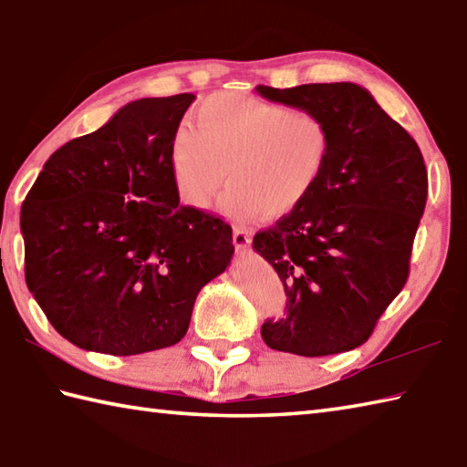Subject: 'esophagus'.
Masks as SVG:
<instances>
[{
	"instance_id": "1",
	"label": "esophagus",
	"mask_w": 467,
	"mask_h": 467,
	"mask_svg": "<svg viewBox=\"0 0 467 467\" xmlns=\"http://www.w3.org/2000/svg\"><path fill=\"white\" fill-rule=\"evenodd\" d=\"M250 244H252L250 232L244 230V227H237V230H234V245L237 247V250H245Z\"/></svg>"
}]
</instances>
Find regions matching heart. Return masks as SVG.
<instances>
[{
    "label": "heart",
    "mask_w": 467,
    "mask_h": 467,
    "mask_svg": "<svg viewBox=\"0 0 467 467\" xmlns=\"http://www.w3.org/2000/svg\"><path fill=\"white\" fill-rule=\"evenodd\" d=\"M335 139L320 114L240 94L199 102L169 145V175L187 207H212L225 179V213L234 220L296 212L325 177Z\"/></svg>",
    "instance_id": "obj_1"
}]
</instances>
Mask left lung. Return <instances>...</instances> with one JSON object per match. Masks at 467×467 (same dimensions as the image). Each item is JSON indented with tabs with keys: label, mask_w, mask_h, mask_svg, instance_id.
<instances>
[{
	"label": "left lung",
	"mask_w": 467,
	"mask_h": 467,
	"mask_svg": "<svg viewBox=\"0 0 467 467\" xmlns=\"http://www.w3.org/2000/svg\"><path fill=\"white\" fill-rule=\"evenodd\" d=\"M255 92L320 114L335 139L312 195L254 235V250L278 272L288 296L286 314L265 320L262 338L300 357L353 350L407 282L427 202L423 155L358 84H260Z\"/></svg>",
	"instance_id": "1"
}]
</instances>
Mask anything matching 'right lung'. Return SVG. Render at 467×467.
Masks as SVG:
<instances>
[{"mask_svg": "<svg viewBox=\"0 0 467 467\" xmlns=\"http://www.w3.org/2000/svg\"><path fill=\"white\" fill-rule=\"evenodd\" d=\"M193 94L139 99L46 161L20 227L26 284L72 345L129 357L185 337L199 290L232 262V227L179 205L169 145Z\"/></svg>", "mask_w": 467, "mask_h": 467, "instance_id": "add662e5", "label": "right lung"}]
</instances>
